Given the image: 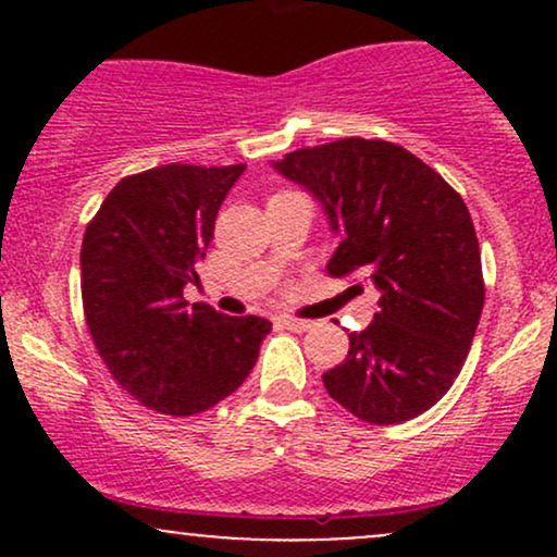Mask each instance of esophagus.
<instances>
[{
  "label": "esophagus",
  "mask_w": 557,
  "mask_h": 557,
  "mask_svg": "<svg viewBox=\"0 0 557 557\" xmlns=\"http://www.w3.org/2000/svg\"><path fill=\"white\" fill-rule=\"evenodd\" d=\"M280 324L290 332H306V330L314 327V324L306 322V319H293V317H280Z\"/></svg>",
  "instance_id": "obj_1"
}]
</instances>
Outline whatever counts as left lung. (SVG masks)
Returning <instances> with one entry per match:
<instances>
[{
    "label": "left lung",
    "mask_w": 557,
    "mask_h": 557,
    "mask_svg": "<svg viewBox=\"0 0 557 557\" xmlns=\"http://www.w3.org/2000/svg\"><path fill=\"white\" fill-rule=\"evenodd\" d=\"M272 168L322 203L341 238L332 277L361 272L380 314L348 332V356L322 374L330 398L369 424L430 411L461 372L482 317L479 240L463 198L411 151L341 138Z\"/></svg>",
    "instance_id": "8db88e82"
}]
</instances>
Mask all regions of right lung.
<instances>
[{
  "label": "right lung",
  "instance_id": "1",
  "mask_svg": "<svg viewBox=\"0 0 557 557\" xmlns=\"http://www.w3.org/2000/svg\"><path fill=\"white\" fill-rule=\"evenodd\" d=\"M246 164H164L123 177L83 235L81 293L101 361L140 406L194 417L233 395L270 319L227 317L183 298L214 220Z\"/></svg>",
  "mask_w": 557,
  "mask_h": 557
}]
</instances>
